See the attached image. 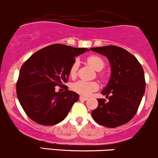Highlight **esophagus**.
Segmentation results:
<instances>
[{"mask_svg":"<svg viewBox=\"0 0 158 158\" xmlns=\"http://www.w3.org/2000/svg\"><path fill=\"white\" fill-rule=\"evenodd\" d=\"M79 99L82 100V101H87V100H88V98H87V97H84V96H82V95H81V96L79 97Z\"/></svg>","mask_w":158,"mask_h":158,"instance_id":"esophagus-1","label":"esophagus"}]
</instances>
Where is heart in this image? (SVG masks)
Masks as SVG:
<instances>
[{
	"instance_id": "heart-1",
	"label": "heart",
	"mask_w": 158,
	"mask_h": 158,
	"mask_svg": "<svg viewBox=\"0 0 158 158\" xmlns=\"http://www.w3.org/2000/svg\"><path fill=\"white\" fill-rule=\"evenodd\" d=\"M87 61L89 64L97 71H100L105 66V63L102 59L97 56H90L87 58ZM78 66H79L78 61H75L72 65L69 70V75L72 77L76 76ZM98 88V85L96 82H88V81L84 80L76 81L71 85V89L75 92L82 95H88L92 92L97 90Z\"/></svg>"
}]
</instances>
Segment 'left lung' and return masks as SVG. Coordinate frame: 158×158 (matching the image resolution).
I'll list each match as a JSON object with an SVG mask.
<instances>
[{
	"label": "left lung",
	"instance_id": "1",
	"mask_svg": "<svg viewBox=\"0 0 158 158\" xmlns=\"http://www.w3.org/2000/svg\"><path fill=\"white\" fill-rule=\"evenodd\" d=\"M90 50L105 56L111 66V76L101 93L109 101L98 98L92 111L94 120L108 128H116L130 122L136 114L145 92L142 66L136 57L115 46L93 47Z\"/></svg>",
	"mask_w": 158,
	"mask_h": 158
}]
</instances>
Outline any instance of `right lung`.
<instances>
[{
  "instance_id": "obj_1",
  "label": "right lung",
  "mask_w": 158,
  "mask_h": 158,
  "mask_svg": "<svg viewBox=\"0 0 158 158\" xmlns=\"http://www.w3.org/2000/svg\"><path fill=\"white\" fill-rule=\"evenodd\" d=\"M89 51L63 44H52L34 52L21 66L17 82L20 106L33 122L53 125L64 120L79 95L67 88L56 92L55 87L64 85L75 57Z\"/></svg>"
}]
</instances>
